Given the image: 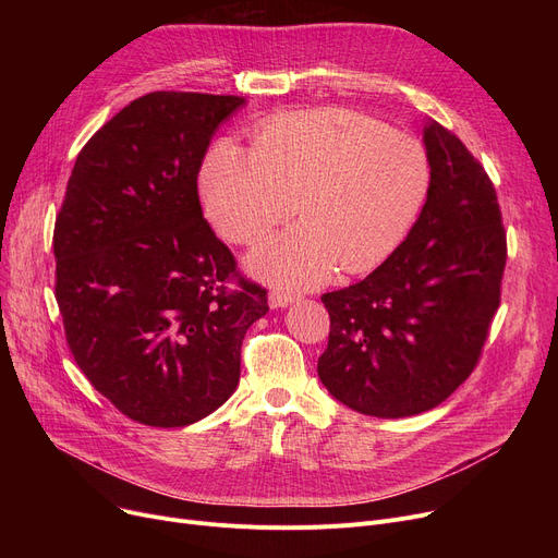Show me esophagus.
<instances>
[{
  "mask_svg": "<svg viewBox=\"0 0 558 558\" xmlns=\"http://www.w3.org/2000/svg\"><path fill=\"white\" fill-rule=\"evenodd\" d=\"M294 301H299L296 294H291V291H282V289H274L269 291V305L271 307H287Z\"/></svg>",
  "mask_w": 558,
  "mask_h": 558,
  "instance_id": "34e87169",
  "label": "esophagus"
}]
</instances>
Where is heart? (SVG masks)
<instances>
[{
  "mask_svg": "<svg viewBox=\"0 0 558 558\" xmlns=\"http://www.w3.org/2000/svg\"><path fill=\"white\" fill-rule=\"evenodd\" d=\"M432 183L427 151L366 114L339 108L274 117L255 146L221 140L203 167V194L228 240L255 244L299 213L248 257L259 278L314 287L341 262L364 274L387 259L421 215Z\"/></svg>",
  "mask_w": 558,
  "mask_h": 558,
  "instance_id": "obj_1",
  "label": "heart"
}]
</instances>
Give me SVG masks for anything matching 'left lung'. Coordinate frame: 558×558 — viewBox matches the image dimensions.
<instances>
[{"instance_id":"obj_1","label":"left lung","mask_w":558,"mask_h":558,"mask_svg":"<svg viewBox=\"0 0 558 558\" xmlns=\"http://www.w3.org/2000/svg\"><path fill=\"white\" fill-rule=\"evenodd\" d=\"M432 183L407 240L364 280L320 296L318 377L345 407L404 418L475 371L500 307L507 232L488 173L446 126L423 129Z\"/></svg>"}]
</instances>
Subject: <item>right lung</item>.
Here are the masks:
<instances>
[{
  "label": "right lung",
  "instance_id": "right-lung-1",
  "mask_svg": "<svg viewBox=\"0 0 558 558\" xmlns=\"http://www.w3.org/2000/svg\"><path fill=\"white\" fill-rule=\"evenodd\" d=\"M244 97L151 93L81 149L53 226L56 303L74 362L124 416L185 427L240 383L267 289L203 219L198 169Z\"/></svg>",
  "mask_w": 558,
  "mask_h": 558
}]
</instances>
